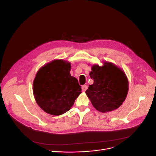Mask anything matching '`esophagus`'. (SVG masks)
Returning <instances> with one entry per match:
<instances>
[{"instance_id":"1","label":"esophagus","mask_w":156,"mask_h":156,"mask_svg":"<svg viewBox=\"0 0 156 156\" xmlns=\"http://www.w3.org/2000/svg\"><path fill=\"white\" fill-rule=\"evenodd\" d=\"M87 86L86 85H83L82 86V90L83 92H85V91L87 90Z\"/></svg>"}]
</instances>
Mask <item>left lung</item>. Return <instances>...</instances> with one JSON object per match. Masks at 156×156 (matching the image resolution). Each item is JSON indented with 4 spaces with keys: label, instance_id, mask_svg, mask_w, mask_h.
Returning <instances> with one entry per match:
<instances>
[{
    "label": "left lung",
    "instance_id": "8db88e82",
    "mask_svg": "<svg viewBox=\"0 0 156 156\" xmlns=\"http://www.w3.org/2000/svg\"><path fill=\"white\" fill-rule=\"evenodd\" d=\"M89 76L94 83L86 94L98 111L106 113L120 107L129 91V80L124 71L114 63L105 62L103 66L94 64Z\"/></svg>",
    "mask_w": 156,
    "mask_h": 156
}]
</instances>
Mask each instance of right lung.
Segmentation results:
<instances>
[{
	"label": "right lung",
	"instance_id": "right-lung-1",
	"mask_svg": "<svg viewBox=\"0 0 156 156\" xmlns=\"http://www.w3.org/2000/svg\"><path fill=\"white\" fill-rule=\"evenodd\" d=\"M70 63L53 60L41 67L33 81V94L47 113L58 116L70 110L81 93L77 79L71 76Z\"/></svg>",
	"mask_w": 156,
	"mask_h": 156
}]
</instances>
